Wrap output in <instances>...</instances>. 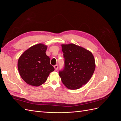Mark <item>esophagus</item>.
Listing matches in <instances>:
<instances>
[{
    "instance_id": "34e87169",
    "label": "esophagus",
    "mask_w": 121,
    "mask_h": 121,
    "mask_svg": "<svg viewBox=\"0 0 121 121\" xmlns=\"http://www.w3.org/2000/svg\"><path fill=\"white\" fill-rule=\"evenodd\" d=\"M54 69H55V70L56 71L57 69H58V65H55L54 66Z\"/></svg>"
}]
</instances>
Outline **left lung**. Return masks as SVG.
Segmentation results:
<instances>
[{
	"mask_svg": "<svg viewBox=\"0 0 121 121\" xmlns=\"http://www.w3.org/2000/svg\"><path fill=\"white\" fill-rule=\"evenodd\" d=\"M64 68L59 72L62 82L69 89H77L91 78L95 69L92 53L74 44H62Z\"/></svg>",
	"mask_w": 121,
	"mask_h": 121,
	"instance_id": "left-lung-1",
	"label": "left lung"
}]
</instances>
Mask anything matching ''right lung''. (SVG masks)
I'll return each instance as SVG.
<instances>
[{"instance_id":"1","label":"right lung","mask_w":121,"mask_h":121,"mask_svg":"<svg viewBox=\"0 0 121 121\" xmlns=\"http://www.w3.org/2000/svg\"><path fill=\"white\" fill-rule=\"evenodd\" d=\"M47 47L41 43L30 47L21 55L17 68L21 78L29 85L39 86L44 83L54 70L45 52Z\"/></svg>"}]
</instances>
